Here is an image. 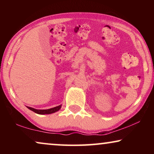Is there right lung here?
Segmentation results:
<instances>
[{
    "label": "right lung",
    "mask_w": 154,
    "mask_h": 154,
    "mask_svg": "<svg viewBox=\"0 0 154 154\" xmlns=\"http://www.w3.org/2000/svg\"><path fill=\"white\" fill-rule=\"evenodd\" d=\"M26 107L29 109H30L31 111L38 113V114L43 115V114H51V113L57 112V111H58L61 109L62 105H59L57 106H55L54 107V108H51L49 109H35L32 108V107H29V106H26Z\"/></svg>",
    "instance_id": "obj_1"
}]
</instances>
